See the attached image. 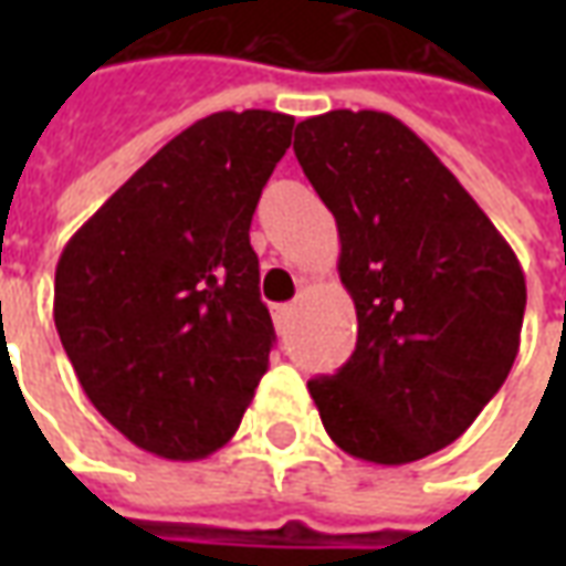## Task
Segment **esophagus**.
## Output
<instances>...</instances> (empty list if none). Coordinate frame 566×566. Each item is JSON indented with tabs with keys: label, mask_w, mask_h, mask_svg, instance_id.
Wrapping results in <instances>:
<instances>
[{
	"label": "esophagus",
	"mask_w": 566,
	"mask_h": 566,
	"mask_svg": "<svg viewBox=\"0 0 566 566\" xmlns=\"http://www.w3.org/2000/svg\"><path fill=\"white\" fill-rule=\"evenodd\" d=\"M294 312H296V308L291 306V303H282V306L272 308V321H275V331L284 333V327H287V324H291V318H294Z\"/></svg>",
	"instance_id": "1"
}]
</instances>
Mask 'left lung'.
<instances>
[{
    "label": "left lung",
    "mask_w": 566,
    "mask_h": 566,
    "mask_svg": "<svg viewBox=\"0 0 566 566\" xmlns=\"http://www.w3.org/2000/svg\"><path fill=\"white\" fill-rule=\"evenodd\" d=\"M294 154L339 230L357 345L308 381L331 439L400 467L446 449L510 376L522 343V263L485 211L403 120L306 117Z\"/></svg>",
    "instance_id": "obj_1"
}]
</instances>
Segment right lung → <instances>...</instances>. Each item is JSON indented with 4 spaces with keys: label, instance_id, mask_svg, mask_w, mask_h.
I'll return each instance as SVG.
<instances>
[{
    "label": "right lung",
    "instance_id": "obj_1",
    "mask_svg": "<svg viewBox=\"0 0 566 566\" xmlns=\"http://www.w3.org/2000/svg\"><path fill=\"white\" fill-rule=\"evenodd\" d=\"M282 112H218L178 133L72 235L54 324L99 416L166 461L230 442L275 343L248 230L291 145Z\"/></svg>",
    "mask_w": 566,
    "mask_h": 566
}]
</instances>
